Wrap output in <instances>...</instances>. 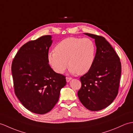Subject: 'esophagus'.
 <instances>
[{
    "mask_svg": "<svg viewBox=\"0 0 133 133\" xmlns=\"http://www.w3.org/2000/svg\"><path fill=\"white\" fill-rule=\"evenodd\" d=\"M66 81H67V82H69L72 79V78H70V77H66Z\"/></svg>",
    "mask_w": 133,
    "mask_h": 133,
    "instance_id": "34e87169",
    "label": "esophagus"
}]
</instances>
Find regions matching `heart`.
Here are the masks:
<instances>
[{"instance_id":"heart-1","label":"heart","mask_w":133,"mask_h":133,"mask_svg":"<svg viewBox=\"0 0 133 133\" xmlns=\"http://www.w3.org/2000/svg\"><path fill=\"white\" fill-rule=\"evenodd\" d=\"M95 53V44L91 39L69 37L58 43L55 51L49 52L48 59L58 74L63 73L69 64L71 73L83 75L93 65Z\"/></svg>"}]
</instances>
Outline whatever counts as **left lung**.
<instances>
[{"label": "left lung", "instance_id": "8db88e82", "mask_svg": "<svg viewBox=\"0 0 133 133\" xmlns=\"http://www.w3.org/2000/svg\"><path fill=\"white\" fill-rule=\"evenodd\" d=\"M84 34L95 39L96 52L91 69L80 78L82 87L78 96L86 108L98 111L112 104L118 94L121 64L118 55L105 38Z\"/></svg>", "mask_w": 133, "mask_h": 133}]
</instances>
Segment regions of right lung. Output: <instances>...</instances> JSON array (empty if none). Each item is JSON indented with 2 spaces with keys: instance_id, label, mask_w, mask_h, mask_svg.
<instances>
[{
  "instance_id": "add662e5",
  "label": "right lung",
  "mask_w": 133,
  "mask_h": 133,
  "mask_svg": "<svg viewBox=\"0 0 133 133\" xmlns=\"http://www.w3.org/2000/svg\"><path fill=\"white\" fill-rule=\"evenodd\" d=\"M51 38L44 36L25 44L12 63L15 95L25 108L39 115L53 108L66 84V76L54 71L49 64Z\"/></svg>"
}]
</instances>
